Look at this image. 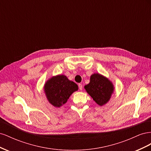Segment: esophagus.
<instances>
[{"label": "esophagus", "mask_w": 151, "mask_h": 151, "mask_svg": "<svg viewBox=\"0 0 151 151\" xmlns=\"http://www.w3.org/2000/svg\"><path fill=\"white\" fill-rule=\"evenodd\" d=\"M78 86H79V89L81 91L82 89H83V85H82L81 84H78Z\"/></svg>", "instance_id": "1"}]
</instances>
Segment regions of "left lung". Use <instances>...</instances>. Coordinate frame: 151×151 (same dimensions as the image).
<instances>
[{
    "label": "left lung",
    "instance_id": "obj_1",
    "mask_svg": "<svg viewBox=\"0 0 151 151\" xmlns=\"http://www.w3.org/2000/svg\"><path fill=\"white\" fill-rule=\"evenodd\" d=\"M84 88L94 101L99 106H103L110 99L114 91L111 82L106 77L99 74H93L90 77V82Z\"/></svg>",
    "mask_w": 151,
    "mask_h": 151
}]
</instances>
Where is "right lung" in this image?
<instances>
[{"label": "right lung", "mask_w": 151, "mask_h": 151, "mask_svg": "<svg viewBox=\"0 0 151 151\" xmlns=\"http://www.w3.org/2000/svg\"><path fill=\"white\" fill-rule=\"evenodd\" d=\"M77 90L78 86L68 80L64 75L52 77L44 86V91L48 102L58 108L66 103L70 95Z\"/></svg>", "instance_id": "right-lung-1"}]
</instances>
